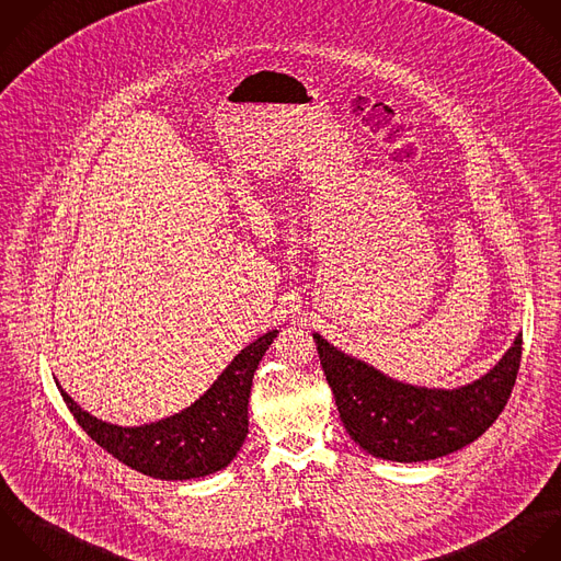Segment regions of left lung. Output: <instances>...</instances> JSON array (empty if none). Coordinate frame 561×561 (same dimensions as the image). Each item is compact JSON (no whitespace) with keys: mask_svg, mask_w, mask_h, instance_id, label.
I'll return each instance as SVG.
<instances>
[{"mask_svg":"<svg viewBox=\"0 0 561 561\" xmlns=\"http://www.w3.org/2000/svg\"><path fill=\"white\" fill-rule=\"evenodd\" d=\"M314 341L350 437L369 455L398 463L446 457L479 439L507 407L523 358L518 334L488 376L442 391L396 382L345 356L319 334Z\"/></svg>","mask_w":561,"mask_h":561,"instance_id":"left-lung-1","label":"left lung"}]
</instances>
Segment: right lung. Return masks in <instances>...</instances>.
I'll return each mask as SVG.
<instances>
[{"label":"right lung","mask_w":561,"mask_h":561,"mask_svg":"<svg viewBox=\"0 0 561 561\" xmlns=\"http://www.w3.org/2000/svg\"><path fill=\"white\" fill-rule=\"evenodd\" d=\"M277 330L244 347L190 409L139 428H122L84 413L60 387L78 426L117 461L161 481H187L227 468L249 433L253 374Z\"/></svg>","instance_id":"add662e5"}]
</instances>
